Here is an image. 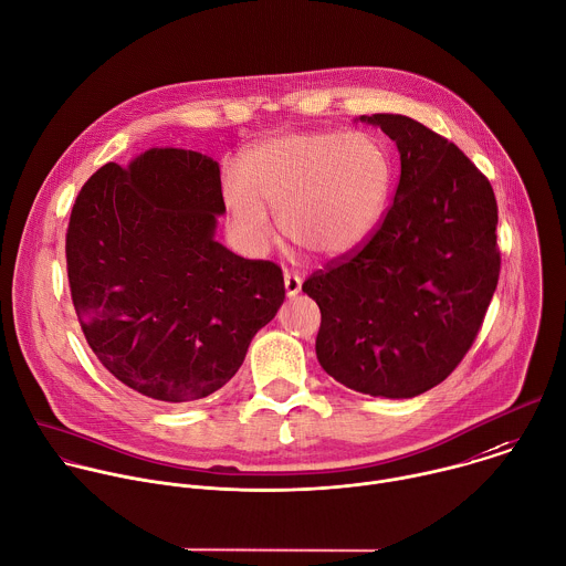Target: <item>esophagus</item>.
<instances>
[{"label": "esophagus", "instance_id": "esophagus-1", "mask_svg": "<svg viewBox=\"0 0 566 566\" xmlns=\"http://www.w3.org/2000/svg\"><path fill=\"white\" fill-rule=\"evenodd\" d=\"M284 291H286V297H295L300 291H302V280L295 275V273H284Z\"/></svg>", "mask_w": 566, "mask_h": 566}]
</instances>
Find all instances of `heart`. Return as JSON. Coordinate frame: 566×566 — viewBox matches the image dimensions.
<instances>
[{
    "instance_id": "b5f03b06",
    "label": "heart",
    "mask_w": 566,
    "mask_h": 566,
    "mask_svg": "<svg viewBox=\"0 0 566 566\" xmlns=\"http://www.w3.org/2000/svg\"><path fill=\"white\" fill-rule=\"evenodd\" d=\"M244 177L224 179L227 207L244 240L264 251L282 233L317 258L359 247L378 222L391 181L380 144L361 133H289L244 155Z\"/></svg>"
}]
</instances>
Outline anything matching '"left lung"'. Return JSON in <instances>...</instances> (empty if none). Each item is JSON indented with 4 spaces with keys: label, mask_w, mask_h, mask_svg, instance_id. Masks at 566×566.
I'll list each match as a JSON object with an SVG mask.
<instances>
[{
    "label": "left lung",
    "mask_w": 566,
    "mask_h": 566,
    "mask_svg": "<svg viewBox=\"0 0 566 566\" xmlns=\"http://www.w3.org/2000/svg\"><path fill=\"white\" fill-rule=\"evenodd\" d=\"M400 153V184L375 235L313 273L302 291L322 313L315 353L339 385L416 398L471 348L500 277L489 179L449 139L391 113L361 115Z\"/></svg>",
    "instance_id": "left-lung-1"
}]
</instances>
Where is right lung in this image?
I'll return each instance as SVG.
<instances>
[{"mask_svg": "<svg viewBox=\"0 0 566 566\" xmlns=\"http://www.w3.org/2000/svg\"><path fill=\"white\" fill-rule=\"evenodd\" d=\"M220 164L148 148L82 186L66 233L69 284L88 346L146 400L188 405L222 389L284 302L282 269L216 240Z\"/></svg>", "mask_w": 566, "mask_h": 566, "instance_id": "right-lung-1", "label": "right lung"}]
</instances>
